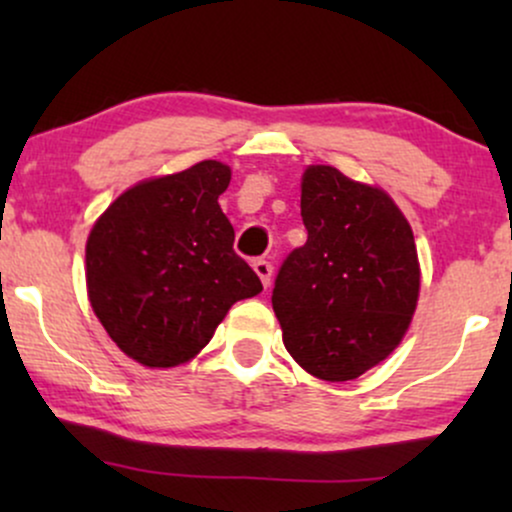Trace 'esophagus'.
Wrapping results in <instances>:
<instances>
[{"mask_svg": "<svg viewBox=\"0 0 512 512\" xmlns=\"http://www.w3.org/2000/svg\"><path fill=\"white\" fill-rule=\"evenodd\" d=\"M252 269H255V274L260 276L264 289H267V286L272 284V272H274L272 264H269L267 260H255V262H252Z\"/></svg>", "mask_w": 512, "mask_h": 512, "instance_id": "1", "label": "esophagus"}]
</instances>
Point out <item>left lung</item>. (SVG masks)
<instances>
[{"instance_id": "left-lung-1", "label": "left lung", "mask_w": 512, "mask_h": 512, "mask_svg": "<svg viewBox=\"0 0 512 512\" xmlns=\"http://www.w3.org/2000/svg\"><path fill=\"white\" fill-rule=\"evenodd\" d=\"M301 216L308 240L279 269L272 308L293 361L344 383L409 330L421 289L414 233L383 187L334 166L303 170Z\"/></svg>"}]
</instances>
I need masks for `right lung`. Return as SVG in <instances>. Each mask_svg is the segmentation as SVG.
I'll use <instances>...</instances> for the list:
<instances>
[{
	"instance_id": "1",
	"label": "right lung",
	"mask_w": 512,
	"mask_h": 512,
	"mask_svg": "<svg viewBox=\"0 0 512 512\" xmlns=\"http://www.w3.org/2000/svg\"><path fill=\"white\" fill-rule=\"evenodd\" d=\"M231 168L202 161L146 178L110 204L86 240V291L108 337L146 368L192 361L233 303L262 291L233 250L219 207Z\"/></svg>"
}]
</instances>
